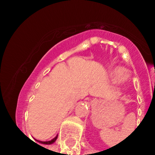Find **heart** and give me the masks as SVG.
<instances>
[{
    "label": "heart",
    "instance_id": "heart-1",
    "mask_svg": "<svg viewBox=\"0 0 155 155\" xmlns=\"http://www.w3.org/2000/svg\"><path fill=\"white\" fill-rule=\"evenodd\" d=\"M111 74H112V77H113V78L115 81H117L120 82H126L129 78L127 71L121 68H115L112 71Z\"/></svg>",
    "mask_w": 155,
    "mask_h": 155
}]
</instances>
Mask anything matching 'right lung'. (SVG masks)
<instances>
[{"label": "right lung", "mask_w": 155, "mask_h": 155, "mask_svg": "<svg viewBox=\"0 0 155 155\" xmlns=\"http://www.w3.org/2000/svg\"><path fill=\"white\" fill-rule=\"evenodd\" d=\"M57 137H58V135H57V136H56L55 137L53 138V139H52L51 140H49V141H40V140H35L39 142V143H42V144H52V143H54V142L56 141V140H57Z\"/></svg>", "instance_id": "right-lung-1"}]
</instances>
